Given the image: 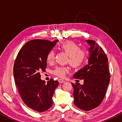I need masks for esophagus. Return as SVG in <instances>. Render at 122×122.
Segmentation results:
<instances>
[{
	"label": "esophagus",
	"mask_w": 122,
	"mask_h": 122,
	"mask_svg": "<svg viewBox=\"0 0 122 122\" xmlns=\"http://www.w3.org/2000/svg\"><path fill=\"white\" fill-rule=\"evenodd\" d=\"M59 83H60V84H62V83H64L65 82V81L62 80V79H59Z\"/></svg>",
	"instance_id": "obj_1"
}]
</instances>
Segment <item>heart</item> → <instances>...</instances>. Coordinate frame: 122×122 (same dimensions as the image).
<instances>
[{
    "label": "heart",
    "instance_id": "obj_1",
    "mask_svg": "<svg viewBox=\"0 0 122 122\" xmlns=\"http://www.w3.org/2000/svg\"><path fill=\"white\" fill-rule=\"evenodd\" d=\"M59 48L68 56V62L73 68H78L84 63L85 60L86 54L84 51L80 49L79 46L73 41H66L60 44ZM54 52L53 51L48 53L47 60L48 62H51L54 59ZM68 69L66 67H57L53 71L54 74L60 78H63Z\"/></svg>",
    "mask_w": 122,
    "mask_h": 122
}]
</instances>
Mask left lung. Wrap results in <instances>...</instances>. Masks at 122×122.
I'll return each instance as SVG.
<instances>
[{"mask_svg": "<svg viewBox=\"0 0 122 122\" xmlns=\"http://www.w3.org/2000/svg\"><path fill=\"white\" fill-rule=\"evenodd\" d=\"M90 46L88 64L73 75L84 80V84H74L73 96L75 105L84 111L96 108L102 103L109 85L110 75L108 59L103 49L93 40H87Z\"/></svg>", "mask_w": 122, "mask_h": 122, "instance_id": "obj_1", "label": "left lung"}]
</instances>
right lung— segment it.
<instances>
[{
  "label": "right lung",
  "instance_id": "right-lung-1",
  "mask_svg": "<svg viewBox=\"0 0 122 122\" xmlns=\"http://www.w3.org/2000/svg\"><path fill=\"white\" fill-rule=\"evenodd\" d=\"M59 40L30 41L21 48L13 66V75L19 94L29 107L43 112L53 105L52 97L57 81L51 79L46 83L41 79L40 71L47 68L48 53Z\"/></svg>",
  "mask_w": 122,
  "mask_h": 122
}]
</instances>
